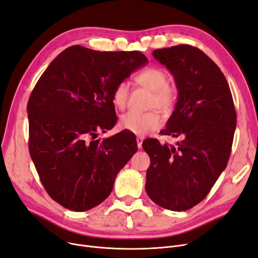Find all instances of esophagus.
<instances>
[{"label":"esophagus","mask_w":258,"mask_h":258,"mask_svg":"<svg viewBox=\"0 0 258 258\" xmlns=\"http://www.w3.org/2000/svg\"><path fill=\"white\" fill-rule=\"evenodd\" d=\"M143 137L142 136H138L137 137V145H138V148H139V150H141V148H142V142H143Z\"/></svg>","instance_id":"esophagus-1"}]
</instances>
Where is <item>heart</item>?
Returning a JSON list of instances; mask_svg holds the SVG:
<instances>
[{"instance_id":"1","label":"heart","mask_w":258,"mask_h":258,"mask_svg":"<svg viewBox=\"0 0 258 258\" xmlns=\"http://www.w3.org/2000/svg\"><path fill=\"white\" fill-rule=\"evenodd\" d=\"M137 83L153 92L151 98V107H157L162 112H169L178 98V89L168 81V75L165 70L159 67H150L142 70L136 76ZM130 93V85L127 81H120L113 90L114 104L123 110L126 106ZM163 120L156 111L146 113L127 112L120 118V125L140 136H145L148 133L156 131L162 126Z\"/></svg>"}]
</instances>
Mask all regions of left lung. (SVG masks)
I'll use <instances>...</instances> for the list:
<instances>
[{
  "label": "left lung",
  "mask_w": 258,
  "mask_h": 258,
  "mask_svg": "<svg viewBox=\"0 0 258 258\" xmlns=\"http://www.w3.org/2000/svg\"><path fill=\"white\" fill-rule=\"evenodd\" d=\"M153 56L166 66L178 89L174 111L160 134L181 141L142 143L151 159L145 190L157 205L185 211L207 197L227 166L235 107L225 75L199 48L178 45L155 50Z\"/></svg>",
  "instance_id": "left-lung-1"
}]
</instances>
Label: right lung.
<instances>
[{"instance_id":"add662e5","label":"right lung","mask_w":258,"mask_h":258,"mask_svg":"<svg viewBox=\"0 0 258 258\" xmlns=\"http://www.w3.org/2000/svg\"><path fill=\"white\" fill-rule=\"evenodd\" d=\"M146 62L139 51L100 52L76 45L39 77L27 105L29 152L46 191L64 208L98 206L137 152L130 132L96 138L116 124L114 88Z\"/></svg>"}]
</instances>
